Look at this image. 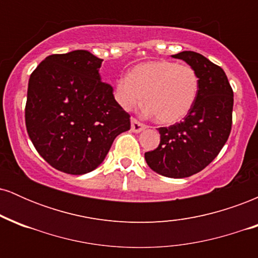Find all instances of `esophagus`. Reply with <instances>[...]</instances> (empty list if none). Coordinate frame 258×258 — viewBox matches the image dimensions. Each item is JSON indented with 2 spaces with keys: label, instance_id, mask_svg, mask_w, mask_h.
I'll return each mask as SVG.
<instances>
[{
  "label": "esophagus",
  "instance_id": "obj_1",
  "mask_svg": "<svg viewBox=\"0 0 258 258\" xmlns=\"http://www.w3.org/2000/svg\"><path fill=\"white\" fill-rule=\"evenodd\" d=\"M147 128V125H144V123L139 122L137 119H135V117H132L131 119V131L135 132V133H138V132H142L143 130Z\"/></svg>",
  "mask_w": 258,
  "mask_h": 258
}]
</instances>
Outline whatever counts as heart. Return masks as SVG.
<instances>
[{
  "mask_svg": "<svg viewBox=\"0 0 258 258\" xmlns=\"http://www.w3.org/2000/svg\"><path fill=\"white\" fill-rule=\"evenodd\" d=\"M200 81L194 68L172 60H150L136 65L128 76L115 84L114 96L125 110L144 104L158 122L172 125L184 119L199 93Z\"/></svg>",
  "mask_w": 258,
  "mask_h": 258,
  "instance_id": "heart-1",
  "label": "heart"
}]
</instances>
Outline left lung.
Masks as SVG:
<instances>
[{
  "label": "left lung",
  "mask_w": 258,
  "mask_h": 258,
  "mask_svg": "<svg viewBox=\"0 0 258 258\" xmlns=\"http://www.w3.org/2000/svg\"><path fill=\"white\" fill-rule=\"evenodd\" d=\"M194 68L200 87L182 122L160 127V144L144 154L148 166L161 176L185 178L204 170L226 144L232 130L233 90L226 73L200 53L172 55Z\"/></svg>",
  "instance_id": "8db88e82"
}]
</instances>
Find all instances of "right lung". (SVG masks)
<instances>
[{"label": "right lung", "mask_w": 258, "mask_h": 258, "mask_svg": "<svg viewBox=\"0 0 258 258\" xmlns=\"http://www.w3.org/2000/svg\"><path fill=\"white\" fill-rule=\"evenodd\" d=\"M103 59L78 49L48 55L31 74L25 125L37 153L55 170L85 174L103 162L130 115L102 82Z\"/></svg>", "instance_id": "1"}]
</instances>
